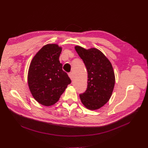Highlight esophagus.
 I'll use <instances>...</instances> for the list:
<instances>
[{
	"label": "esophagus",
	"mask_w": 148,
	"mask_h": 148,
	"mask_svg": "<svg viewBox=\"0 0 148 148\" xmlns=\"http://www.w3.org/2000/svg\"><path fill=\"white\" fill-rule=\"evenodd\" d=\"M69 77L71 78V80L73 79V74H72V72H69Z\"/></svg>",
	"instance_id": "34e87169"
}]
</instances>
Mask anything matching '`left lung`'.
I'll use <instances>...</instances> for the list:
<instances>
[{"label":"left lung","mask_w":148,"mask_h":148,"mask_svg":"<svg viewBox=\"0 0 148 148\" xmlns=\"http://www.w3.org/2000/svg\"><path fill=\"white\" fill-rule=\"evenodd\" d=\"M83 60L88 72L86 90L79 95L81 102L87 109L96 110L109 101L115 83L114 72L109 60L96 48L86 49L75 46Z\"/></svg>","instance_id":"left-lung-1"}]
</instances>
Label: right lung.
Returning a JSON list of instances; mask_svg holds the SVG:
<instances>
[{
	"label": "right lung",
	"instance_id": "1",
	"mask_svg": "<svg viewBox=\"0 0 148 148\" xmlns=\"http://www.w3.org/2000/svg\"><path fill=\"white\" fill-rule=\"evenodd\" d=\"M62 48L56 44L44 46L34 56L28 72V84L34 98L50 106L58 102L71 80L59 61Z\"/></svg>",
	"mask_w": 148,
	"mask_h": 148
}]
</instances>
